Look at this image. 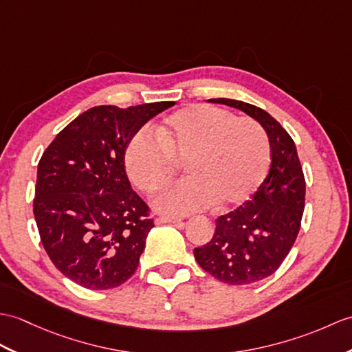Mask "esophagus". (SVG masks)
I'll use <instances>...</instances> for the list:
<instances>
[{"label":"esophagus","mask_w":352,"mask_h":352,"mask_svg":"<svg viewBox=\"0 0 352 352\" xmlns=\"http://www.w3.org/2000/svg\"><path fill=\"white\" fill-rule=\"evenodd\" d=\"M162 223H182V219L173 217V216H159L156 217V225Z\"/></svg>","instance_id":"1"}]
</instances>
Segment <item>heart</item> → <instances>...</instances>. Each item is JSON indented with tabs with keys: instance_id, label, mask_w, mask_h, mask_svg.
Listing matches in <instances>:
<instances>
[{
	"instance_id": "obj_1",
	"label": "heart",
	"mask_w": 352,
	"mask_h": 352,
	"mask_svg": "<svg viewBox=\"0 0 352 352\" xmlns=\"http://www.w3.org/2000/svg\"><path fill=\"white\" fill-rule=\"evenodd\" d=\"M183 160L187 177L163 189L154 207L189 214L214 202L236 206L258 189L270 165V142L252 118L211 104H193L173 113L159 136L141 127L124 148V168L139 190L153 193L174 175Z\"/></svg>"
}]
</instances>
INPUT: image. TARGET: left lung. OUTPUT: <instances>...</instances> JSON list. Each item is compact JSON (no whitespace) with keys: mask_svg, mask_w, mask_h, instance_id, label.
<instances>
[{"mask_svg":"<svg viewBox=\"0 0 352 352\" xmlns=\"http://www.w3.org/2000/svg\"><path fill=\"white\" fill-rule=\"evenodd\" d=\"M246 112L265 129L272 150L268 175L236 210L216 219L213 239L193 255L207 273L230 285L272 276L296 243L305 210L306 182L296 144L264 109L232 99H211Z\"/></svg>","mask_w":352,"mask_h":352,"instance_id":"left-lung-1","label":"left lung"}]
</instances>
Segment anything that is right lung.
Wrapping results in <instances>:
<instances>
[{
    "label": "right lung",
    "instance_id": "obj_1",
    "mask_svg": "<svg viewBox=\"0 0 352 352\" xmlns=\"http://www.w3.org/2000/svg\"><path fill=\"white\" fill-rule=\"evenodd\" d=\"M174 104L94 106L40 159L32 201L40 240L54 265L80 287L117 288L136 272L154 222L130 186L124 148L138 129Z\"/></svg>",
    "mask_w": 352,
    "mask_h": 352
}]
</instances>
